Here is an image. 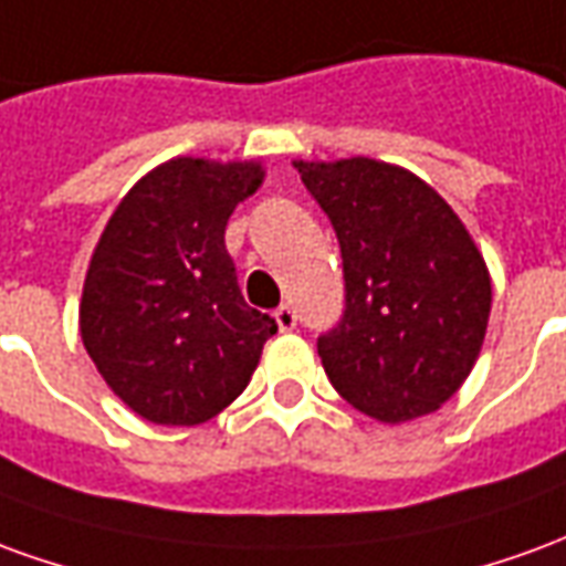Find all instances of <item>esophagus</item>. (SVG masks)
I'll use <instances>...</instances> for the list:
<instances>
[{
    "instance_id": "esophagus-1",
    "label": "esophagus",
    "mask_w": 566,
    "mask_h": 566,
    "mask_svg": "<svg viewBox=\"0 0 566 566\" xmlns=\"http://www.w3.org/2000/svg\"><path fill=\"white\" fill-rule=\"evenodd\" d=\"M274 319L280 332H292V328L298 326V314H295V307H290V304H280L274 311Z\"/></svg>"
}]
</instances>
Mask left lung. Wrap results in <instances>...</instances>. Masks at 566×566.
<instances>
[{"label": "left lung", "instance_id": "1", "mask_svg": "<svg viewBox=\"0 0 566 566\" xmlns=\"http://www.w3.org/2000/svg\"><path fill=\"white\" fill-rule=\"evenodd\" d=\"M338 234L344 316L316 338L332 387L380 423L448 402L479 359L491 274L423 179L371 158L295 161Z\"/></svg>", "mask_w": 566, "mask_h": 566}]
</instances>
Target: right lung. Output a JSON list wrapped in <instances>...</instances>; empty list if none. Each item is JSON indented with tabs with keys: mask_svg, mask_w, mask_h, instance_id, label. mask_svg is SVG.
<instances>
[{
	"mask_svg": "<svg viewBox=\"0 0 566 566\" xmlns=\"http://www.w3.org/2000/svg\"><path fill=\"white\" fill-rule=\"evenodd\" d=\"M262 179L255 161L174 158L124 195L99 234L78 326L139 418L195 427L247 390L276 323L243 302L226 226Z\"/></svg>",
	"mask_w": 566,
	"mask_h": 566,
	"instance_id": "add662e5",
	"label": "right lung"
}]
</instances>
